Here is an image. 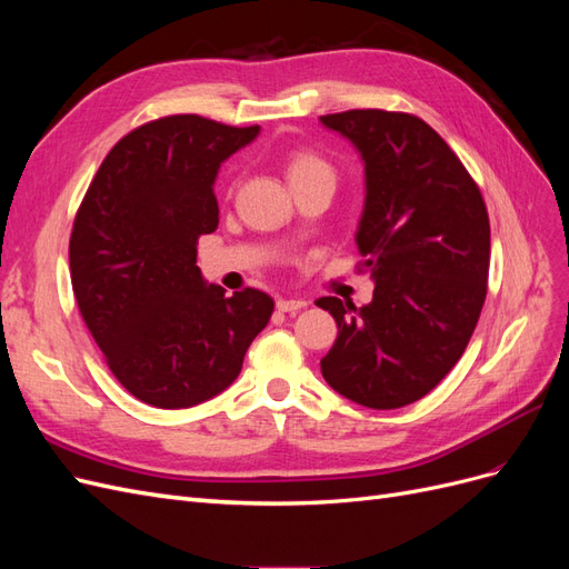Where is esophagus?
<instances>
[{"label":"esophagus","instance_id":"obj_1","mask_svg":"<svg viewBox=\"0 0 569 569\" xmlns=\"http://www.w3.org/2000/svg\"><path fill=\"white\" fill-rule=\"evenodd\" d=\"M308 306V301H303V299H280L278 301V311H282V313H297V311H301V308H306Z\"/></svg>","mask_w":569,"mask_h":569}]
</instances>
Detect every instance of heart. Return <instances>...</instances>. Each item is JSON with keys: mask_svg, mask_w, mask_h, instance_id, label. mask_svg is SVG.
<instances>
[{"mask_svg": "<svg viewBox=\"0 0 569 569\" xmlns=\"http://www.w3.org/2000/svg\"><path fill=\"white\" fill-rule=\"evenodd\" d=\"M284 176L289 180V187L313 182V180L335 182V166L327 161L322 153L299 147V149H291L284 157Z\"/></svg>", "mask_w": 569, "mask_h": 569, "instance_id": "heart-1", "label": "heart"}]
</instances>
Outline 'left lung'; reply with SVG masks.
I'll list each match as a JSON object with an SVG mask.
<instances>
[{
  "mask_svg": "<svg viewBox=\"0 0 569 569\" xmlns=\"http://www.w3.org/2000/svg\"><path fill=\"white\" fill-rule=\"evenodd\" d=\"M366 161L358 270L372 301L322 297L337 339L320 360L325 382L353 403H416L458 363L487 299L491 230L468 168L422 118L351 109L320 116Z\"/></svg>",
  "mask_w": 569,
  "mask_h": 569,
  "instance_id": "obj_1",
  "label": "left lung"
}]
</instances>
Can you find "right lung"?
Wrapping results in <instances>:
<instances>
[{"instance_id": "obj_1", "label": "right lung", "mask_w": 569, "mask_h": 569, "mask_svg": "<svg viewBox=\"0 0 569 569\" xmlns=\"http://www.w3.org/2000/svg\"><path fill=\"white\" fill-rule=\"evenodd\" d=\"M258 126L163 116L120 137L73 220L71 282L116 380L157 408H189L228 389L274 301L206 284L201 234L218 228L220 163Z\"/></svg>"}]
</instances>
